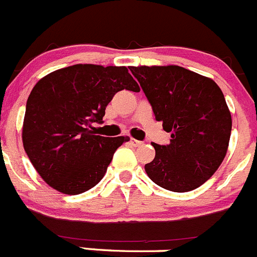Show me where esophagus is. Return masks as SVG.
Wrapping results in <instances>:
<instances>
[{
	"label": "esophagus",
	"instance_id": "obj_1",
	"mask_svg": "<svg viewBox=\"0 0 257 257\" xmlns=\"http://www.w3.org/2000/svg\"><path fill=\"white\" fill-rule=\"evenodd\" d=\"M130 143H131V145L134 146V148H139V146H141L144 144L143 141H139V140H136V139H133V138H131Z\"/></svg>",
	"mask_w": 257,
	"mask_h": 257
}]
</instances>
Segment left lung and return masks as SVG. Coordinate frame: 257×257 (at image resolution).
<instances>
[{"label": "left lung", "mask_w": 257, "mask_h": 257, "mask_svg": "<svg viewBox=\"0 0 257 257\" xmlns=\"http://www.w3.org/2000/svg\"><path fill=\"white\" fill-rule=\"evenodd\" d=\"M156 121L170 133L168 145L155 148L145 170L159 187L189 192L216 173L226 156L232 119L216 82L178 65L130 67Z\"/></svg>", "instance_id": "left-lung-1"}]
</instances>
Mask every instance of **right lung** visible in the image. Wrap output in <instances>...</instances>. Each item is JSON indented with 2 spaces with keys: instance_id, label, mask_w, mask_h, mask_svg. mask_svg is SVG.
<instances>
[{
  "instance_id": "obj_1",
  "label": "right lung",
  "mask_w": 257,
  "mask_h": 257,
  "mask_svg": "<svg viewBox=\"0 0 257 257\" xmlns=\"http://www.w3.org/2000/svg\"><path fill=\"white\" fill-rule=\"evenodd\" d=\"M122 89L140 92L126 67L75 64L41 78L26 102L24 149L40 177L64 194H80L104 177L128 136L97 135L107 104Z\"/></svg>"
}]
</instances>
